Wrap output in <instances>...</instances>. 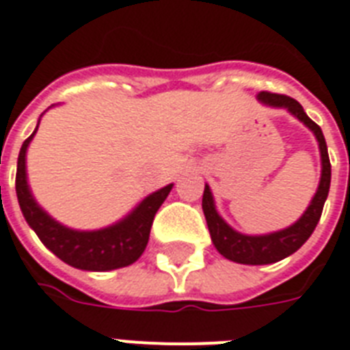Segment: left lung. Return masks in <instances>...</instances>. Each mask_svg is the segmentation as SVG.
<instances>
[{
	"label": "left lung",
	"instance_id": "left-lung-1",
	"mask_svg": "<svg viewBox=\"0 0 350 350\" xmlns=\"http://www.w3.org/2000/svg\"><path fill=\"white\" fill-rule=\"evenodd\" d=\"M258 103L270 108H284L290 111L295 119H299L314 135H316L317 145H319V154H321V178L319 185L310 200V205L306 207L303 217L292 226L284 229L273 231L266 234H244L233 229L220 215H218L215 198L211 193L209 185H205L204 198H202V209H204L207 228H209L211 240L218 250L220 255H224L229 260L239 264H252V266H260V264H271L282 258L290 257L292 253L299 250L306 240L314 233L321 211H323L325 200L329 196L330 189V161L329 152H327V143H325L323 132L306 116L303 106L295 98L286 97V95H277V93L260 92L257 95Z\"/></svg>",
	"mask_w": 350,
	"mask_h": 350
}]
</instances>
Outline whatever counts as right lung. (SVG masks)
I'll use <instances>...</instances> for the list:
<instances>
[{"label": "right lung", "mask_w": 350, "mask_h": 350, "mask_svg": "<svg viewBox=\"0 0 350 350\" xmlns=\"http://www.w3.org/2000/svg\"><path fill=\"white\" fill-rule=\"evenodd\" d=\"M38 124L23 141L16 169V196L29 228L38 234L49 252L79 270L110 271L135 262L145 252L154 217L172 191V183L148 194L126 217L108 228L93 231L68 228L40 207L27 181V148L38 130Z\"/></svg>", "instance_id": "add662e5"}]
</instances>
